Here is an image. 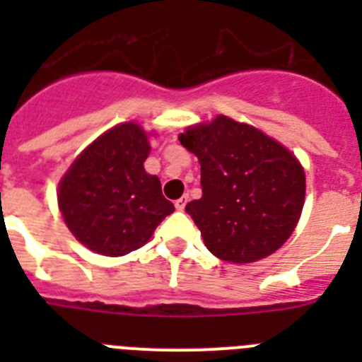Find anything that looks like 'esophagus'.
<instances>
[{
	"instance_id": "obj_1",
	"label": "esophagus",
	"mask_w": 362,
	"mask_h": 362,
	"mask_svg": "<svg viewBox=\"0 0 362 362\" xmlns=\"http://www.w3.org/2000/svg\"><path fill=\"white\" fill-rule=\"evenodd\" d=\"M187 203H188V196L179 197V199L175 201V209H177V210H185V206H187Z\"/></svg>"
}]
</instances>
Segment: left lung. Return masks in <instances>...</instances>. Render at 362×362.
Wrapping results in <instances>:
<instances>
[{
  "label": "left lung",
  "mask_w": 362,
  "mask_h": 362,
  "mask_svg": "<svg viewBox=\"0 0 362 362\" xmlns=\"http://www.w3.org/2000/svg\"><path fill=\"white\" fill-rule=\"evenodd\" d=\"M201 165V199L187 212L216 257L254 263L274 254L297 226L305 170L276 139L250 124L217 116L179 136Z\"/></svg>",
  "instance_id": "obj_1"
}]
</instances>
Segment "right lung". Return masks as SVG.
I'll return each mask as SVG.
<instances>
[{"mask_svg":"<svg viewBox=\"0 0 362 362\" xmlns=\"http://www.w3.org/2000/svg\"><path fill=\"white\" fill-rule=\"evenodd\" d=\"M148 153V136L139 124H117L86 146L59 181L63 219L95 254L119 257L141 248L174 212L158 175L145 172Z\"/></svg>","mask_w":362,"mask_h":362,"instance_id":"right-lung-1","label":"right lung"}]
</instances>
